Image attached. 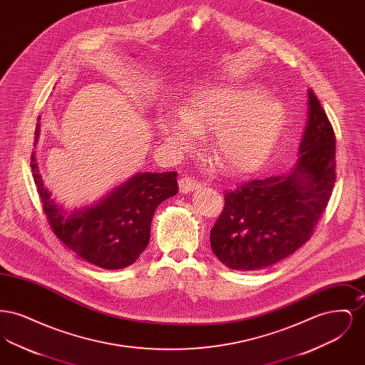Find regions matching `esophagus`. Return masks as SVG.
<instances>
[{"mask_svg": "<svg viewBox=\"0 0 365 365\" xmlns=\"http://www.w3.org/2000/svg\"><path fill=\"white\" fill-rule=\"evenodd\" d=\"M198 187H201V182H198L197 179H194L191 176H183L179 180V189L182 192H190Z\"/></svg>", "mask_w": 365, "mask_h": 365, "instance_id": "34e87169", "label": "esophagus"}]
</instances>
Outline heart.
Returning <instances> with one entry per match:
<instances>
[{
    "instance_id": "1",
    "label": "heart",
    "mask_w": 365,
    "mask_h": 365,
    "mask_svg": "<svg viewBox=\"0 0 365 365\" xmlns=\"http://www.w3.org/2000/svg\"><path fill=\"white\" fill-rule=\"evenodd\" d=\"M284 105L262 88L210 85L191 90L183 110L157 115L160 133L180 150L198 146L200 131L213 130V149L230 173L255 171L269 156L284 123Z\"/></svg>"
}]
</instances>
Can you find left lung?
<instances>
[{"instance_id": "8db88e82", "label": "left lung", "mask_w": 365, "mask_h": 365, "mask_svg": "<svg viewBox=\"0 0 365 365\" xmlns=\"http://www.w3.org/2000/svg\"><path fill=\"white\" fill-rule=\"evenodd\" d=\"M335 134L309 90V120L294 170L245 182L225 192L210 230L215 256L231 269L267 268L308 242L335 185Z\"/></svg>"}]
</instances>
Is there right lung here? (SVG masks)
<instances>
[{
	"label": "right lung",
	"mask_w": 365,
	"mask_h": 365,
	"mask_svg": "<svg viewBox=\"0 0 365 365\" xmlns=\"http://www.w3.org/2000/svg\"><path fill=\"white\" fill-rule=\"evenodd\" d=\"M35 135L36 140L39 123ZM31 171L54 235L81 259L105 269H120L137 261L149 243L155 210L178 192V173H143L128 179L98 204L67 215L43 186L34 153Z\"/></svg>",
	"instance_id": "obj_1"
}]
</instances>
